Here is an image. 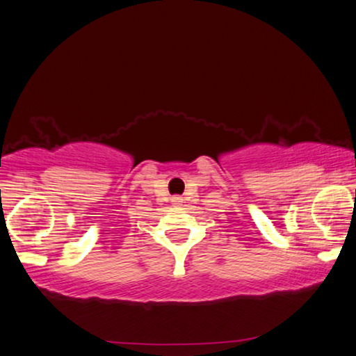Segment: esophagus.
Masks as SVG:
<instances>
[{"label":"esophagus","mask_w":356,"mask_h":356,"mask_svg":"<svg viewBox=\"0 0 356 356\" xmlns=\"http://www.w3.org/2000/svg\"><path fill=\"white\" fill-rule=\"evenodd\" d=\"M172 202H174V204H179L180 202H182V198H180V197H172Z\"/></svg>","instance_id":"1"}]
</instances>
